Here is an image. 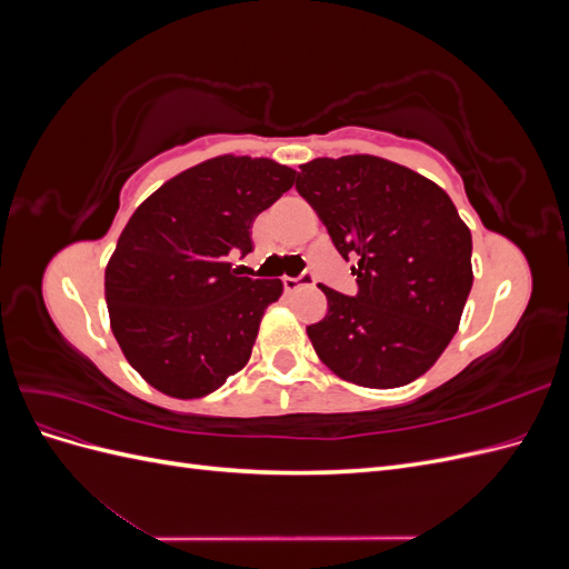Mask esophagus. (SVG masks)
Listing matches in <instances>:
<instances>
[{"mask_svg": "<svg viewBox=\"0 0 569 569\" xmlns=\"http://www.w3.org/2000/svg\"><path fill=\"white\" fill-rule=\"evenodd\" d=\"M316 282V278L311 272H301L299 278H289V274H284L282 278V284H284V291H297L299 287H303V284H313Z\"/></svg>", "mask_w": 569, "mask_h": 569, "instance_id": "obj_1", "label": "esophagus"}]
</instances>
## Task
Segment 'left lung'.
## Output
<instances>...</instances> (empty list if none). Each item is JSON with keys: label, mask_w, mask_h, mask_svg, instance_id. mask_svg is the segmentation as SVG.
I'll return each mask as SVG.
<instances>
[{"label": "left lung", "mask_w": 569, "mask_h": 569, "mask_svg": "<svg viewBox=\"0 0 569 569\" xmlns=\"http://www.w3.org/2000/svg\"><path fill=\"white\" fill-rule=\"evenodd\" d=\"M297 189L337 251L356 297L320 284L327 316L306 332L341 380L391 389L449 347L472 289V234L451 197L416 170L356 153L299 166Z\"/></svg>", "instance_id": "left-lung-1"}]
</instances>
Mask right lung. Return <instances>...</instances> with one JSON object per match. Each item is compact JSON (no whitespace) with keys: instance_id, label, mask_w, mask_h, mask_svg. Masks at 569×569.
<instances>
[{"instance_id":"right-lung-1","label":"right lung","mask_w":569,"mask_h":569,"mask_svg":"<svg viewBox=\"0 0 569 569\" xmlns=\"http://www.w3.org/2000/svg\"><path fill=\"white\" fill-rule=\"evenodd\" d=\"M295 184L270 159L218 157L161 184L120 232L107 266L111 330L128 363L159 391L199 399L251 356L280 280L237 272L253 218Z\"/></svg>"}]
</instances>
